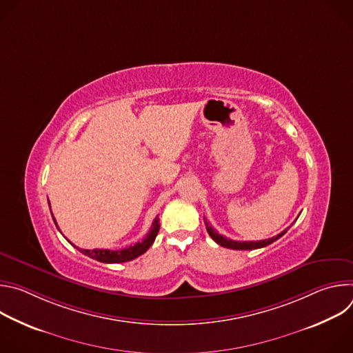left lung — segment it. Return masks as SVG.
<instances>
[{"instance_id": "obj_1", "label": "left lung", "mask_w": 353, "mask_h": 353, "mask_svg": "<svg viewBox=\"0 0 353 353\" xmlns=\"http://www.w3.org/2000/svg\"><path fill=\"white\" fill-rule=\"evenodd\" d=\"M205 226H207V230L210 233V236L222 247H226V248H232V250H256V248H261V247H265L271 243H274L275 240H278L279 237H282L286 230L281 232L279 234L271 237V239H265V240H259V241H236V240H230L222 234H219L207 221H205Z\"/></svg>"}]
</instances>
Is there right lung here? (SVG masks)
<instances>
[{
  "label": "right lung",
  "mask_w": 353,
  "mask_h": 353,
  "mask_svg": "<svg viewBox=\"0 0 353 353\" xmlns=\"http://www.w3.org/2000/svg\"><path fill=\"white\" fill-rule=\"evenodd\" d=\"M50 204V203H48ZM50 212H52V210H50ZM53 216V214H52ZM54 219V216H53ZM54 223L57 226V222L54 219ZM59 228V226H57ZM60 230V229H59ZM158 232H159V218L157 216L155 221L152 222V226H150V230L149 233L145 236V239L142 241H138L135 243L134 245H128L125 248H121V250H105V248H93V250H83V248H78L77 245H74L70 240V243L77 247L82 254L96 260V261H100V263H108V264H116V263H125V261H131L137 257H139L141 254H143L145 251L152 245V243L155 241L157 236H158Z\"/></svg>",
  "instance_id": "add662e5"
}]
</instances>
